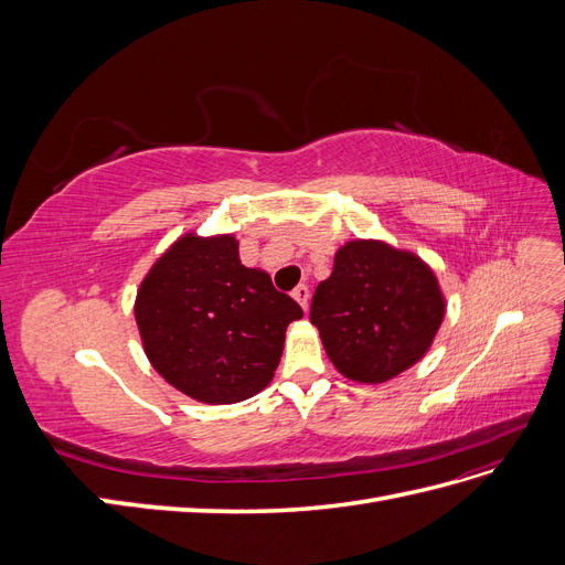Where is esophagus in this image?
<instances>
[{
    "label": "esophagus",
    "instance_id": "1",
    "mask_svg": "<svg viewBox=\"0 0 565 565\" xmlns=\"http://www.w3.org/2000/svg\"><path fill=\"white\" fill-rule=\"evenodd\" d=\"M292 297L299 301V306L303 311H309V299H311V292H309V287L306 285H299V287H295V292H292Z\"/></svg>",
    "mask_w": 565,
    "mask_h": 565
}]
</instances>
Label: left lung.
Wrapping results in <instances>:
<instances>
[{"instance_id":"1","label":"left lung","mask_w":565,"mask_h":565,"mask_svg":"<svg viewBox=\"0 0 565 565\" xmlns=\"http://www.w3.org/2000/svg\"><path fill=\"white\" fill-rule=\"evenodd\" d=\"M446 316L434 270L382 241H351L316 287L311 322L324 353L351 382L382 384L431 349Z\"/></svg>"}]
</instances>
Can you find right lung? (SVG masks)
Returning a JSON list of instances; mask_svg holds the SVG:
<instances>
[{
    "label": "right lung",
    "mask_w": 565,
    "mask_h": 565,
    "mask_svg": "<svg viewBox=\"0 0 565 565\" xmlns=\"http://www.w3.org/2000/svg\"><path fill=\"white\" fill-rule=\"evenodd\" d=\"M150 365L185 396L252 398L276 372L301 306L241 262L233 235L185 233L152 264L134 303Z\"/></svg>",
    "instance_id": "obj_1"
}]
</instances>
